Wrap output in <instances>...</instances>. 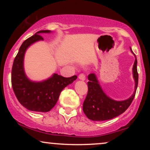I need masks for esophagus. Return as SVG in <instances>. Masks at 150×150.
<instances>
[{
  "label": "esophagus",
  "mask_w": 150,
  "mask_h": 150,
  "mask_svg": "<svg viewBox=\"0 0 150 150\" xmlns=\"http://www.w3.org/2000/svg\"><path fill=\"white\" fill-rule=\"evenodd\" d=\"M78 78L80 79V80H82V81H84V80H85V79H86V77H85V75H84V74H80V75H79V76H78Z\"/></svg>",
  "instance_id": "1"
}]
</instances>
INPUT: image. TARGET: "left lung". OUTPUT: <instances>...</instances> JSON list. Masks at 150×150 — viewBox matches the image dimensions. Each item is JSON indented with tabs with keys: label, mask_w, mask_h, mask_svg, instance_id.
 Here are the masks:
<instances>
[{
	"label": "left lung",
	"mask_w": 150,
	"mask_h": 150,
	"mask_svg": "<svg viewBox=\"0 0 150 150\" xmlns=\"http://www.w3.org/2000/svg\"><path fill=\"white\" fill-rule=\"evenodd\" d=\"M130 49L133 53L130 47ZM134 56L135 60L132 67V75L135 80V90L133 94L125 100L116 101L110 98L101 88L95 74L91 73L88 75V92L83 103V111L89 119L97 121L112 119L125 112L131 104L138 84L137 61L135 55Z\"/></svg>",
	"instance_id": "1"
}]
</instances>
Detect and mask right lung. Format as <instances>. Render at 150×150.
Segmentation results:
<instances>
[{
	"instance_id": "obj_1",
	"label": "right lung",
	"mask_w": 150,
	"mask_h": 150,
	"mask_svg": "<svg viewBox=\"0 0 150 150\" xmlns=\"http://www.w3.org/2000/svg\"><path fill=\"white\" fill-rule=\"evenodd\" d=\"M42 30L22 43L13 62L11 82L15 96L24 107L30 111L48 112L57 102L61 91L77 79L76 75L64 77L54 73L45 80L36 82L30 80L24 68V58L27 49L34 43L43 41L40 34L51 33Z\"/></svg>"
}]
</instances>
